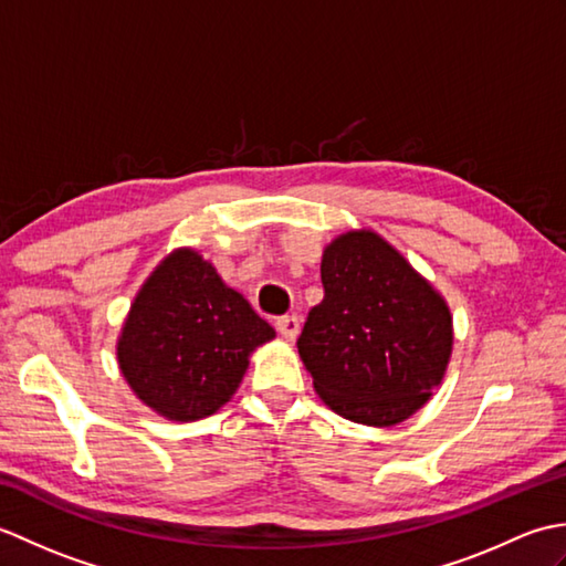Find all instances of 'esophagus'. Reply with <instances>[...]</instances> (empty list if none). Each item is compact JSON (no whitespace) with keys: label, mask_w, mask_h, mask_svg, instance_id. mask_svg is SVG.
<instances>
[{"label":"esophagus","mask_w":566,"mask_h":566,"mask_svg":"<svg viewBox=\"0 0 566 566\" xmlns=\"http://www.w3.org/2000/svg\"><path fill=\"white\" fill-rule=\"evenodd\" d=\"M276 331L282 333V338H286V340H294L296 335H298V331H302V318H298L296 314L276 318Z\"/></svg>","instance_id":"esophagus-1"}]
</instances>
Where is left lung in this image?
Masks as SVG:
<instances>
[{"instance_id": "1", "label": "left lung", "mask_w": 566, "mask_h": 566, "mask_svg": "<svg viewBox=\"0 0 566 566\" xmlns=\"http://www.w3.org/2000/svg\"><path fill=\"white\" fill-rule=\"evenodd\" d=\"M323 302L296 347L331 411L389 428L440 387L452 355L444 298L375 231H347L323 250Z\"/></svg>"}]
</instances>
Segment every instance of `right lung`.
Segmentation results:
<instances>
[{
  "label": "right lung",
  "instance_id": "right-lung-1",
  "mask_svg": "<svg viewBox=\"0 0 566 566\" xmlns=\"http://www.w3.org/2000/svg\"><path fill=\"white\" fill-rule=\"evenodd\" d=\"M274 338L248 298L197 250L170 252L140 286L116 357L138 399L170 420H199L231 401L250 353Z\"/></svg>",
  "mask_w": 566,
  "mask_h": 566
}]
</instances>
